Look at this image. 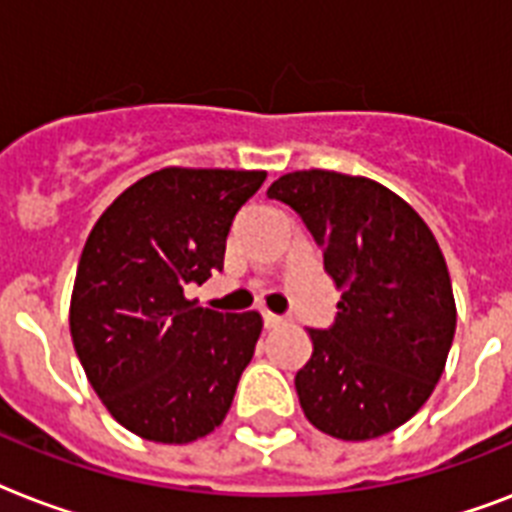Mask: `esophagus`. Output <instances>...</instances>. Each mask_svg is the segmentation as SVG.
Returning <instances> with one entry per match:
<instances>
[{"label": "esophagus", "mask_w": 512, "mask_h": 512, "mask_svg": "<svg viewBox=\"0 0 512 512\" xmlns=\"http://www.w3.org/2000/svg\"><path fill=\"white\" fill-rule=\"evenodd\" d=\"M263 324L268 329H273V327H279V324H284V319H281V316H276V313H271V311H263Z\"/></svg>", "instance_id": "obj_1"}]
</instances>
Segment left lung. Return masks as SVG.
<instances>
[{
  "instance_id": "8db88e82",
  "label": "left lung",
  "mask_w": 512,
  "mask_h": 512,
  "mask_svg": "<svg viewBox=\"0 0 512 512\" xmlns=\"http://www.w3.org/2000/svg\"><path fill=\"white\" fill-rule=\"evenodd\" d=\"M295 209L342 289L295 374L311 425L342 438L385 436L430 398L452 348L457 308L446 260L417 212L369 177L289 172L268 188Z\"/></svg>"
}]
</instances>
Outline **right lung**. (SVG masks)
<instances>
[{
	"mask_svg": "<svg viewBox=\"0 0 512 512\" xmlns=\"http://www.w3.org/2000/svg\"><path fill=\"white\" fill-rule=\"evenodd\" d=\"M265 180L255 170H167L100 215L71 295V337L87 380L124 428L188 444L225 420L263 329L257 311L185 300L223 271L233 217Z\"/></svg>",
	"mask_w": 512,
	"mask_h": 512,
	"instance_id": "obj_1",
	"label": "right lung"
}]
</instances>
